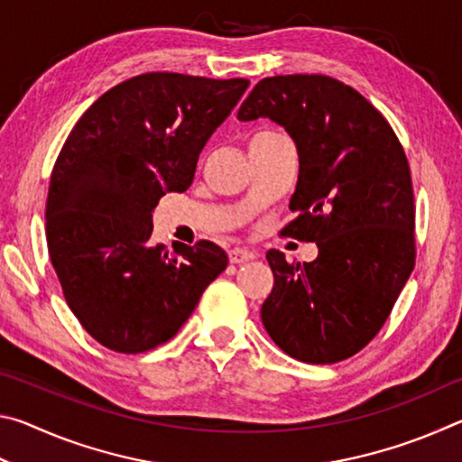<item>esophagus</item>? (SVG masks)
I'll use <instances>...</instances> for the list:
<instances>
[{"mask_svg": "<svg viewBox=\"0 0 462 462\" xmlns=\"http://www.w3.org/2000/svg\"><path fill=\"white\" fill-rule=\"evenodd\" d=\"M228 256H230V263H232V264H240V263L253 261L256 254L253 253V250H248V248H242V246H234V248H230V253H228Z\"/></svg>", "mask_w": 462, "mask_h": 462, "instance_id": "1", "label": "esophagus"}]
</instances>
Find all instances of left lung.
Returning <instances> with one entry per match:
<instances>
[{
    "label": "left lung",
    "instance_id": "8db88e82",
    "mask_svg": "<svg viewBox=\"0 0 462 462\" xmlns=\"http://www.w3.org/2000/svg\"><path fill=\"white\" fill-rule=\"evenodd\" d=\"M256 118L283 126L300 154L297 217L281 234L318 245L303 264L269 250L263 326L297 361H344L377 336L416 263L403 146L361 93L326 75L261 79L238 109L240 122Z\"/></svg>",
    "mask_w": 462,
    "mask_h": 462
}]
</instances>
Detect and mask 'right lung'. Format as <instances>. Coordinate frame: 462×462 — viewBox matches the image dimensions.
I'll list each match as a JSON object with an SVG mask.
<instances>
[{
	"label": "right lung",
	"mask_w": 462,
	"mask_h": 462,
	"mask_svg": "<svg viewBox=\"0 0 462 462\" xmlns=\"http://www.w3.org/2000/svg\"><path fill=\"white\" fill-rule=\"evenodd\" d=\"M248 79L144 73L106 91L60 148L46 199V242L81 326L116 353L173 338L228 264L209 240L152 246L162 195L189 189L201 148Z\"/></svg>",
	"instance_id": "right-lung-1"
}]
</instances>
